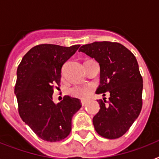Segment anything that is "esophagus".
Listing matches in <instances>:
<instances>
[{"label": "esophagus", "instance_id": "esophagus-1", "mask_svg": "<svg viewBox=\"0 0 159 159\" xmlns=\"http://www.w3.org/2000/svg\"><path fill=\"white\" fill-rule=\"evenodd\" d=\"M81 103H82V106H85V105L87 104V101H84V100H82V101H81Z\"/></svg>", "mask_w": 159, "mask_h": 159}]
</instances>
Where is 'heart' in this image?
<instances>
[{
	"label": "heart",
	"instance_id": "b5f03b06",
	"mask_svg": "<svg viewBox=\"0 0 159 159\" xmlns=\"http://www.w3.org/2000/svg\"><path fill=\"white\" fill-rule=\"evenodd\" d=\"M94 91V87L91 84L77 85L69 90V94L73 97L86 100L91 97Z\"/></svg>",
	"mask_w": 159,
	"mask_h": 159
}]
</instances>
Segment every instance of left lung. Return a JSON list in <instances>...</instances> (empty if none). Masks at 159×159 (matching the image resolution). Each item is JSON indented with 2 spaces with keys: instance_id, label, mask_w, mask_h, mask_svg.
<instances>
[{
  "instance_id": "left-lung-1",
  "label": "left lung",
  "mask_w": 159,
  "mask_h": 159,
  "mask_svg": "<svg viewBox=\"0 0 159 159\" xmlns=\"http://www.w3.org/2000/svg\"><path fill=\"white\" fill-rule=\"evenodd\" d=\"M79 52L99 63L97 94H110L108 102L106 98L97 100L100 111L92 120L95 129L104 138H120L129 130L142 109L143 78L136 57L124 45L109 41L85 44Z\"/></svg>"
}]
</instances>
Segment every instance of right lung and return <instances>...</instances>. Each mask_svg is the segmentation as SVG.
<instances>
[{
  "label": "right lung",
  "mask_w": 159,
  "mask_h": 159,
  "mask_svg": "<svg viewBox=\"0 0 159 159\" xmlns=\"http://www.w3.org/2000/svg\"><path fill=\"white\" fill-rule=\"evenodd\" d=\"M79 44L71 47L39 44L26 53L17 68L15 94L22 120L40 139L57 142L72 129V118L81 108L79 99L65 96L55 104L53 86H59L62 65Z\"/></svg>",
  "instance_id": "1"
}]
</instances>
